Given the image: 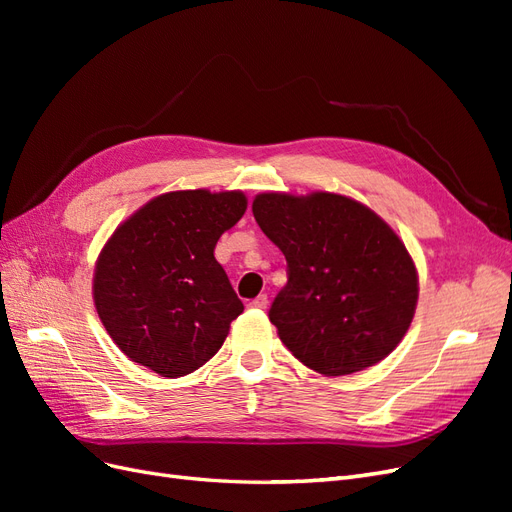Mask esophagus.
I'll use <instances>...</instances> for the list:
<instances>
[{
  "label": "esophagus",
  "instance_id": "34e87169",
  "mask_svg": "<svg viewBox=\"0 0 512 512\" xmlns=\"http://www.w3.org/2000/svg\"><path fill=\"white\" fill-rule=\"evenodd\" d=\"M269 305V299L267 294H258V297L254 301H250V307H256V309H265Z\"/></svg>",
  "mask_w": 512,
  "mask_h": 512
}]
</instances>
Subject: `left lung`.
<instances>
[{"label":"left lung","mask_w":512,"mask_h":512,"mask_svg":"<svg viewBox=\"0 0 512 512\" xmlns=\"http://www.w3.org/2000/svg\"><path fill=\"white\" fill-rule=\"evenodd\" d=\"M252 211L286 256L288 282L269 320L303 365L346 376L397 348L414 316L418 277L389 224L329 192L258 194Z\"/></svg>","instance_id":"8db88e82"}]
</instances>
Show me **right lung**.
I'll list each match as a JSON object with an SVG mask.
<instances>
[{
    "label": "right lung",
    "instance_id": "add662e5",
    "mask_svg": "<svg viewBox=\"0 0 512 512\" xmlns=\"http://www.w3.org/2000/svg\"><path fill=\"white\" fill-rule=\"evenodd\" d=\"M245 207L241 192H170L113 232L96 265L94 301L128 359L179 378L222 348L243 303L213 250Z\"/></svg>",
    "mask_w": 512,
    "mask_h": 512
}]
</instances>
